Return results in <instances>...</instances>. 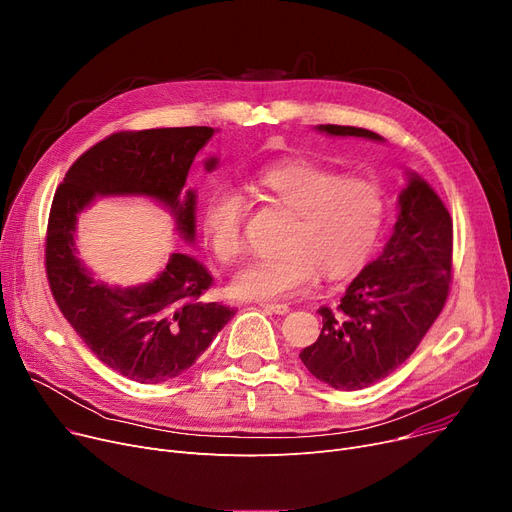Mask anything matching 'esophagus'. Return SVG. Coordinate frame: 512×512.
I'll use <instances>...</instances> for the list:
<instances>
[{"label":"esophagus","mask_w":512,"mask_h":512,"mask_svg":"<svg viewBox=\"0 0 512 512\" xmlns=\"http://www.w3.org/2000/svg\"><path fill=\"white\" fill-rule=\"evenodd\" d=\"M260 308L269 310V312H275V314H287L289 312V306L287 304H275V302H258Z\"/></svg>","instance_id":"34e87169"}]
</instances>
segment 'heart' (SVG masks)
I'll return each instance as SVG.
<instances>
[{"instance_id": "1", "label": "heart", "mask_w": 512, "mask_h": 512, "mask_svg": "<svg viewBox=\"0 0 512 512\" xmlns=\"http://www.w3.org/2000/svg\"><path fill=\"white\" fill-rule=\"evenodd\" d=\"M266 198L289 210L277 248L248 260L233 275L231 291L248 300H283L304 291L316 271L327 279L350 275L379 241L387 198L367 177H344L310 160H285L260 170ZM246 198L233 187L214 189L202 212V231L221 264L235 262L243 248Z\"/></svg>"}]
</instances>
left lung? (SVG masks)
Segmentation results:
<instances>
[{"mask_svg":"<svg viewBox=\"0 0 512 512\" xmlns=\"http://www.w3.org/2000/svg\"><path fill=\"white\" fill-rule=\"evenodd\" d=\"M337 137L381 141L373 131L319 125ZM452 283V218L440 196L412 173L381 256L348 285L337 310L323 306V329L300 352L304 367L344 392L364 389L410 358L444 310Z\"/></svg>","mask_w":512,"mask_h":512,"instance_id":"left-lung-1","label":"left lung"}]
</instances>
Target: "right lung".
I'll return each mask as SVG.
<instances>
[{
    "instance_id": "obj_1",
    "label": "right lung",
    "mask_w": 512,
    "mask_h": 512,
    "mask_svg": "<svg viewBox=\"0 0 512 512\" xmlns=\"http://www.w3.org/2000/svg\"><path fill=\"white\" fill-rule=\"evenodd\" d=\"M210 127L120 131L95 143L68 168L50 210L45 271L64 319L108 369L137 383L185 373L235 314L206 300L210 273L196 258L173 254L150 283L95 281L77 258V214L97 196H148L177 218L185 241L196 237V193H183L193 158ZM216 158L206 160L212 170Z\"/></svg>"
}]
</instances>
